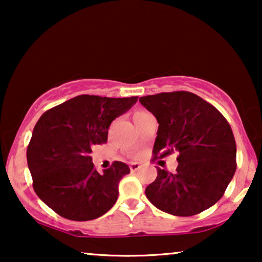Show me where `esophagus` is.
<instances>
[{
    "instance_id": "34e87169",
    "label": "esophagus",
    "mask_w": 262,
    "mask_h": 262,
    "mask_svg": "<svg viewBox=\"0 0 262 262\" xmlns=\"http://www.w3.org/2000/svg\"><path fill=\"white\" fill-rule=\"evenodd\" d=\"M139 168H141V164L137 163V162H132L130 163V170L132 173H135V171H137Z\"/></svg>"
}]
</instances>
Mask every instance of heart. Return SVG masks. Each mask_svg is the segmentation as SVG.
I'll use <instances>...</instances> for the list:
<instances>
[{"label":"heart","instance_id":"heart-1","mask_svg":"<svg viewBox=\"0 0 262 262\" xmlns=\"http://www.w3.org/2000/svg\"><path fill=\"white\" fill-rule=\"evenodd\" d=\"M137 113H138V112H137Z\"/></svg>","mask_w":262,"mask_h":262}]
</instances>
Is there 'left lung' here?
Returning a JSON list of instances; mask_svg holds the SVG:
<instances>
[{
  "label": "left lung",
  "instance_id": "left-lung-1",
  "mask_svg": "<svg viewBox=\"0 0 262 262\" xmlns=\"http://www.w3.org/2000/svg\"><path fill=\"white\" fill-rule=\"evenodd\" d=\"M159 123L154 159L178 152L175 173L157 168L145 188L152 205L180 217L198 214L214 205L236 170V143L223 114L189 92L160 93L139 98Z\"/></svg>",
  "mask_w": 262,
  "mask_h": 262
}]
</instances>
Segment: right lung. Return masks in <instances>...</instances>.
<instances>
[{"label":"right lung","instance_id":"obj_1","mask_svg":"<svg viewBox=\"0 0 262 262\" xmlns=\"http://www.w3.org/2000/svg\"><path fill=\"white\" fill-rule=\"evenodd\" d=\"M137 99L78 95L39 118L27 146V163L37 195L59 216L91 221L116 204L118 185L130 168L114 161L99 174L91 152L94 145L105 144L111 123Z\"/></svg>","mask_w":262,"mask_h":262}]
</instances>
